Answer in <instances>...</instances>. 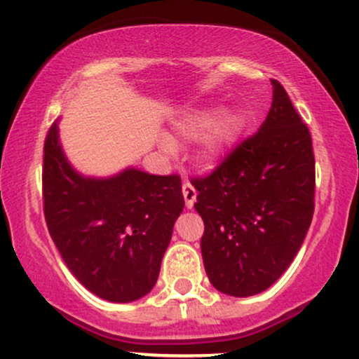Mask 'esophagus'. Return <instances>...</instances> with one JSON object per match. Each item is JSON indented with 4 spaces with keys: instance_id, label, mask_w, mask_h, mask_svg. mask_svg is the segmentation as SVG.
Here are the masks:
<instances>
[{
    "instance_id": "esophagus-1",
    "label": "esophagus",
    "mask_w": 359,
    "mask_h": 359,
    "mask_svg": "<svg viewBox=\"0 0 359 359\" xmlns=\"http://www.w3.org/2000/svg\"><path fill=\"white\" fill-rule=\"evenodd\" d=\"M182 194H184V199H185V208L192 209V205H194V203H196V197H197L196 187H194L191 182H184Z\"/></svg>"
}]
</instances>
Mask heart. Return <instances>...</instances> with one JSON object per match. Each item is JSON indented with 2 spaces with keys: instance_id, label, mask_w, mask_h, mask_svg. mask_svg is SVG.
Wrapping results in <instances>:
<instances>
[{
  "instance_id": "heart-1",
  "label": "heart",
  "mask_w": 359,
  "mask_h": 359,
  "mask_svg": "<svg viewBox=\"0 0 359 359\" xmlns=\"http://www.w3.org/2000/svg\"><path fill=\"white\" fill-rule=\"evenodd\" d=\"M243 125V116L236 111H224L217 118L211 111H197L180 119L175 125V131L187 140L203 137L197 156L204 165H211L224 154L226 148L236 142ZM162 148L167 154L174 151V145L168 140H163Z\"/></svg>"
}]
</instances>
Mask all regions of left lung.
Masks as SVG:
<instances>
[{
    "mask_svg": "<svg viewBox=\"0 0 359 359\" xmlns=\"http://www.w3.org/2000/svg\"><path fill=\"white\" fill-rule=\"evenodd\" d=\"M271 108L257 133L211 174L192 177L204 221V269L222 294L250 297L288 269L314 216L311 131L287 90L271 79Z\"/></svg>",
    "mask_w": 359,
    "mask_h": 359,
    "instance_id": "1",
    "label": "left lung"
}]
</instances>
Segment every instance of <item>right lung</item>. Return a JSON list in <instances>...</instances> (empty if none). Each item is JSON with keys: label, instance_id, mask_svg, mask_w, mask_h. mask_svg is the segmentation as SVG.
Returning a JSON list of instances; mask_svg holds the SVG:
<instances>
[{"label": "right lung", "instance_id": "1", "mask_svg": "<svg viewBox=\"0 0 359 359\" xmlns=\"http://www.w3.org/2000/svg\"><path fill=\"white\" fill-rule=\"evenodd\" d=\"M42 196L48 233L88 290L131 302L154 288L184 209L179 175L128 168L111 179H84L62 154L53 121L43 145Z\"/></svg>", "mask_w": 359, "mask_h": 359}]
</instances>
